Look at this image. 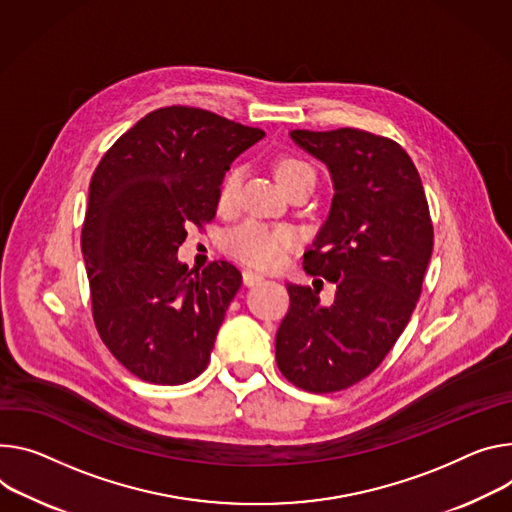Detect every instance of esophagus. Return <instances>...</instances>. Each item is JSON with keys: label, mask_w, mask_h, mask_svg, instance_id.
<instances>
[{"label": "esophagus", "mask_w": 512, "mask_h": 512, "mask_svg": "<svg viewBox=\"0 0 512 512\" xmlns=\"http://www.w3.org/2000/svg\"><path fill=\"white\" fill-rule=\"evenodd\" d=\"M243 282H245V286L261 284V282H263V275H259V273L251 271V269H245V271H243Z\"/></svg>", "instance_id": "obj_1"}]
</instances>
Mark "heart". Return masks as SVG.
<instances>
[{
	"label": "heart",
	"mask_w": 512,
	"mask_h": 512,
	"mask_svg": "<svg viewBox=\"0 0 512 512\" xmlns=\"http://www.w3.org/2000/svg\"><path fill=\"white\" fill-rule=\"evenodd\" d=\"M310 177L316 179L314 169L298 157H286L280 161V165H277V179L282 181L286 190L294 188L296 183ZM241 179H243V167H230L226 171L218 190L220 206L235 204ZM296 245H298V239L292 228L271 226L259 220H247L228 230L224 237V247L230 255H235L237 259L259 269L280 267Z\"/></svg>",
	"instance_id": "heart-1"
}]
</instances>
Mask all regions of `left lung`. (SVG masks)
<instances>
[{
	"instance_id": "1",
	"label": "left lung",
	"mask_w": 512,
	"mask_h": 512,
	"mask_svg": "<svg viewBox=\"0 0 512 512\" xmlns=\"http://www.w3.org/2000/svg\"><path fill=\"white\" fill-rule=\"evenodd\" d=\"M290 136L333 177L331 212L304 269L337 292L322 306L316 288L286 286L275 361L306 392H339L367 378L402 335L423 290L433 222L421 177L392 138L357 128Z\"/></svg>"
}]
</instances>
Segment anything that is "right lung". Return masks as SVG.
<instances>
[{
  "label": "right lung",
  "instance_id": "obj_1",
  "mask_svg": "<svg viewBox=\"0 0 512 512\" xmlns=\"http://www.w3.org/2000/svg\"><path fill=\"white\" fill-rule=\"evenodd\" d=\"M265 136L214 112L167 106L138 120L89 183L81 251L91 314L132 376L177 386L198 378L241 271L212 261L192 275L177 261L188 226L216 216L224 173Z\"/></svg>",
  "mask_w": 512,
  "mask_h": 512
}]
</instances>
